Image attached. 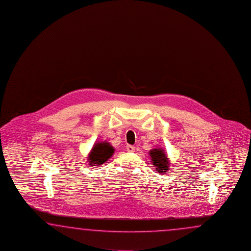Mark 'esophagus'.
<instances>
[{
  "instance_id": "esophagus-1",
  "label": "esophagus",
  "mask_w": 251,
  "mask_h": 251,
  "mask_svg": "<svg viewBox=\"0 0 251 251\" xmlns=\"http://www.w3.org/2000/svg\"><path fill=\"white\" fill-rule=\"evenodd\" d=\"M126 150H127V151H129V152H133L135 151V147L133 146V145H127L126 146Z\"/></svg>"
}]
</instances>
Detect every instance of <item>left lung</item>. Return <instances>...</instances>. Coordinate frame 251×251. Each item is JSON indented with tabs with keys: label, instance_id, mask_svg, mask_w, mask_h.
<instances>
[{
	"label": "left lung",
	"instance_id": "obj_1",
	"mask_svg": "<svg viewBox=\"0 0 251 251\" xmlns=\"http://www.w3.org/2000/svg\"><path fill=\"white\" fill-rule=\"evenodd\" d=\"M150 155L151 157V161L156 167V170L160 173H164L169 169V160L164 151L162 149H153L150 151Z\"/></svg>",
	"mask_w": 251,
	"mask_h": 251
}]
</instances>
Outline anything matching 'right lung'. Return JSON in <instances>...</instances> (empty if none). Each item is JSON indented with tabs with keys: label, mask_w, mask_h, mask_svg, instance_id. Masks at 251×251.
I'll return each mask as SVG.
<instances>
[{
	"label": "right lung",
	"mask_w": 251,
	"mask_h": 251,
	"mask_svg": "<svg viewBox=\"0 0 251 251\" xmlns=\"http://www.w3.org/2000/svg\"><path fill=\"white\" fill-rule=\"evenodd\" d=\"M114 151L115 149L107 142L95 144L88 157L90 165H101L105 163L112 156Z\"/></svg>",
	"instance_id": "right-lung-1"
}]
</instances>
